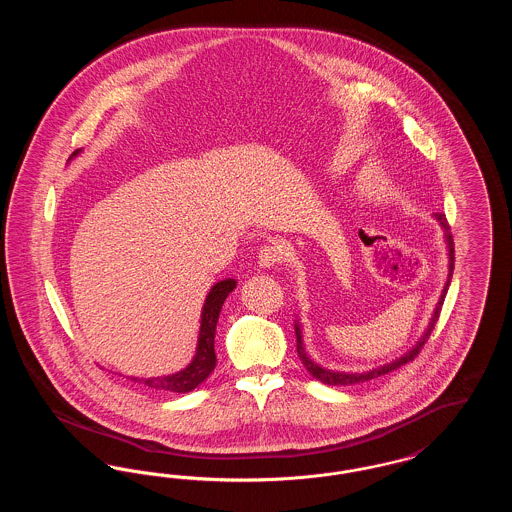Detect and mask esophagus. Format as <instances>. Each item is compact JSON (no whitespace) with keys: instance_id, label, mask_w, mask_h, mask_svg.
<instances>
[{"instance_id":"esophagus-1","label":"esophagus","mask_w":512,"mask_h":512,"mask_svg":"<svg viewBox=\"0 0 512 512\" xmlns=\"http://www.w3.org/2000/svg\"><path fill=\"white\" fill-rule=\"evenodd\" d=\"M284 261L282 245L267 244L259 249V267L270 268L280 265Z\"/></svg>"}]
</instances>
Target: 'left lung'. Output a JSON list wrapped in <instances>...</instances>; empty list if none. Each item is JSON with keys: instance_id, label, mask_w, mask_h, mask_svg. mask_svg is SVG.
<instances>
[{"instance_id": "left-lung-1", "label": "left lung", "mask_w": 512, "mask_h": 512, "mask_svg": "<svg viewBox=\"0 0 512 512\" xmlns=\"http://www.w3.org/2000/svg\"><path fill=\"white\" fill-rule=\"evenodd\" d=\"M436 219L439 220V224H441V226H443V230H445L447 247H449V280H447V284H445V290L441 293V299H439L438 307H436V313H434V317H432V322H430V326H428L426 334L422 336V340L418 341V343L414 345L413 349H411V353H407L405 357L397 359L395 363L380 366V368H374V370H370V372H363V374H345V372H332V370H326V368H322V366L317 365V363L307 355V351H305V347H303V340H301V330H299V326L295 324L297 355H299V359H301L303 366L309 370V374H313V378H317V380H320L322 384H328V386H353V384H361V382H368V380H372V378H378V376H382V374H388L391 370H397V368H401V366L414 361V357H418V353H420L422 345L428 341L430 332L434 330V326H436V322H438L439 313H441V305H443V301H445V293L449 290V282H451L453 267H455V245H453V236H451V226H449L447 217H445L443 213H436Z\"/></svg>"}]
</instances>
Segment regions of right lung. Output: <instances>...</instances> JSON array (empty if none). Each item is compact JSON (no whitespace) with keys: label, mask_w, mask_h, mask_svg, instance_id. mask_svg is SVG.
I'll list each match as a JSON object with an SVG mask.
<instances>
[{"label":"right lung","mask_w":512,"mask_h":512,"mask_svg":"<svg viewBox=\"0 0 512 512\" xmlns=\"http://www.w3.org/2000/svg\"><path fill=\"white\" fill-rule=\"evenodd\" d=\"M76 155V153H73ZM236 288L234 280H222L213 286V290L207 295L203 313H201V328H199V340H197V351L194 361L186 366L184 370L163 376V378H132L138 384H144L151 390L174 391V393H188L195 390L201 382L207 380V376L213 372L217 365L215 355V332L219 322L220 309L228 293Z\"/></svg>","instance_id":"right-lung-1"}]
</instances>
